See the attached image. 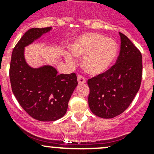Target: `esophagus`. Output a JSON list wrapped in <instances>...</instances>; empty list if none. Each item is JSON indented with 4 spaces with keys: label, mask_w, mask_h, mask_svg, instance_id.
<instances>
[{
    "label": "esophagus",
    "mask_w": 154,
    "mask_h": 154,
    "mask_svg": "<svg viewBox=\"0 0 154 154\" xmlns=\"http://www.w3.org/2000/svg\"><path fill=\"white\" fill-rule=\"evenodd\" d=\"M77 80H78V83L80 84H82V83H85L86 82V79L84 76L81 75V74H79L77 75Z\"/></svg>",
    "instance_id": "obj_1"
}]
</instances>
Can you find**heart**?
I'll list each match as a JSON object with an SVG mask.
<instances>
[{
  "instance_id": "heart-1",
  "label": "heart",
  "mask_w": 154,
  "mask_h": 154,
  "mask_svg": "<svg viewBox=\"0 0 154 154\" xmlns=\"http://www.w3.org/2000/svg\"><path fill=\"white\" fill-rule=\"evenodd\" d=\"M74 56H84L83 66L87 73L92 75L103 74L110 67L118 53L117 45L111 38L98 33H86L75 40L71 47ZM66 58L74 61L71 54Z\"/></svg>"
}]
</instances>
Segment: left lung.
<instances>
[{
  "mask_svg": "<svg viewBox=\"0 0 154 154\" xmlns=\"http://www.w3.org/2000/svg\"><path fill=\"white\" fill-rule=\"evenodd\" d=\"M121 50L116 63L103 74L88 79V106L95 116L112 119L125 112L140 88L142 56L122 32Z\"/></svg>",
  "mask_w": 154,
  "mask_h": 154,
  "instance_id": "1",
  "label": "left lung"
}]
</instances>
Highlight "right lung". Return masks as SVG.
I'll list each match as a JSON object with an SVG mask.
<instances>
[{
	"instance_id": "add662e5",
	"label": "right lung",
	"mask_w": 154,
	"mask_h": 154,
	"mask_svg": "<svg viewBox=\"0 0 154 154\" xmlns=\"http://www.w3.org/2000/svg\"><path fill=\"white\" fill-rule=\"evenodd\" d=\"M50 29L45 27L27 30L13 48L10 66L14 95L27 114L41 122H53L63 117L78 84L75 73L57 74L52 66L32 68L26 63L24 48Z\"/></svg>"
}]
</instances>
